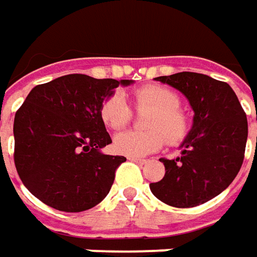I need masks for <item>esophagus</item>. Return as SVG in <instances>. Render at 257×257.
Segmentation results:
<instances>
[{
  "label": "esophagus",
  "instance_id": "esophagus-1",
  "mask_svg": "<svg viewBox=\"0 0 257 257\" xmlns=\"http://www.w3.org/2000/svg\"><path fill=\"white\" fill-rule=\"evenodd\" d=\"M128 160H132V162H136V163H139V164H146V163H147V160H144V159H139V157H128Z\"/></svg>",
  "mask_w": 257,
  "mask_h": 257
}]
</instances>
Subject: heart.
Listing matches in <instances>:
<instances>
[{"instance_id": "heart-1", "label": "heart", "mask_w": 257, "mask_h": 257, "mask_svg": "<svg viewBox=\"0 0 257 257\" xmlns=\"http://www.w3.org/2000/svg\"><path fill=\"white\" fill-rule=\"evenodd\" d=\"M133 100L137 108L152 110L146 123L150 130H127L115 134L113 149L117 153L127 157H144L162 149L164 137L172 144L180 143L186 139L190 130V121L189 117L179 108L180 97L177 93L163 85L150 84L136 90ZM100 115L107 127L117 130L130 121L132 108L121 94L114 93L103 103Z\"/></svg>"}]
</instances>
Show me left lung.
<instances>
[{
    "mask_svg": "<svg viewBox=\"0 0 257 257\" xmlns=\"http://www.w3.org/2000/svg\"><path fill=\"white\" fill-rule=\"evenodd\" d=\"M187 98L193 125L180 144V156L167 160L164 177L150 184L154 196L173 207H194L227 189L240 170L247 120L232 87L199 73L157 77Z\"/></svg>",
    "mask_w": 257,
    "mask_h": 257,
    "instance_id": "obj_1",
    "label": "left lung"
}]
</instances>
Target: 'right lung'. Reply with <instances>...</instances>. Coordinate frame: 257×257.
Segmentation results:
<instances>
[{
  "mask_svg": "<svg viewBox=\"0 0 257 257\" xmlns=\"http://www.w3.org/2000/svg\"><path fill=\"white\" fill-rule=\"evenodd\" d=\"M133 80L68 74L35 85L14 118V162L24 186L61 212H83L108 194L123 156L111 143L100 110L118 85Z\"/></svg>",
  "mask_w": 257,
  "mask_h": 257,
  "instance_id": "obj_1",
  "label": "right lung"
}]
</instances>
